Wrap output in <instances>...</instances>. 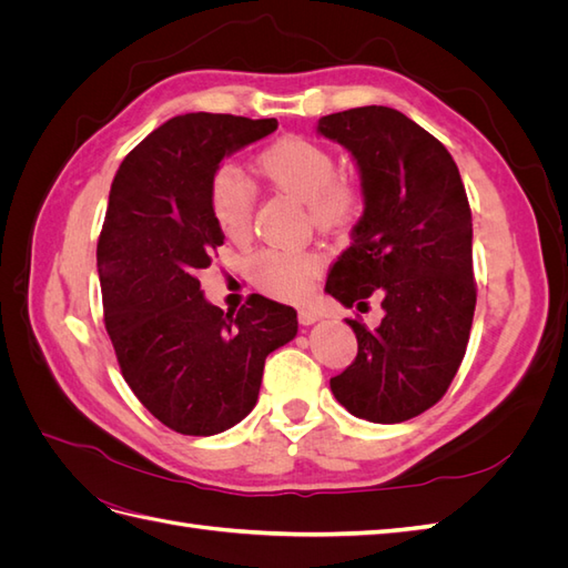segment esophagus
Returning a JSON list of instances; mask_svg holds the SVG:
<instances>
[{
  "mask_svg": "<svg viewBox=\"0 0 568 568\" xmlns=\"http://www.w3.org/2000/svg\"><path fill=\"white\" fill-rule=\"evenodd\" d=\"M320 317H322V313L317 311V307H313V305L298 307V322L301 324H315Z\"/></svg>",
  "mask_w": 568,
  "mask_h": 568,
  "instance_id": "34e87169",
  "label": "esophagus"
}]
</instances>
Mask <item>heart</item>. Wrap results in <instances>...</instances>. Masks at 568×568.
<instances>
[{"label":"heart","mask_w":568,"mask_h":568,"mask_svg":"<svg viewBox=\"0 0 568 568\" xmlns=\"http://www.w3.org/2000/svg\"><path fill=\"white\" fill-rule=\"evenodd\" d=\"M255 168L270 184L307 203L320 225H346L355 211V192L336 180V159L305 136H282L255 156ZM255 194L251 182L232 165H222L211 180V211L217 227L230 239L251 234ZM322 257L315 248H265L255 255V280L265 291L294 298L315 277Z\"/></svg>","instance_id":"b5f03b06"}]
</instances>
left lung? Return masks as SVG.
<instances>
[{"mask_svg": "<svg viewBox=\"0 0 568 568\" xmlns=\"http://www.w3.org/2000/svg\"><path fill=\"white\" fill-rule=\"evenodd\" d=\"M317 132L351 151L365 196L326 294L346 307L376 296L384 307L376 329L346 320L357 355L332 393L359 419L407 422L443 398L467 353L476 307L467 192L448 149L400 111L332 113Z\"/></svg>", "mask_w": 568, "mask_h": 568, "instance_id": "8db88e82", "label": "left lung"}]
</instances>
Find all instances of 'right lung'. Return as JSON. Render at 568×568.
<instances>
[{
  "label": "right lung",
  "mask_w": 568,
  "mask_h": 568,
  "mask_svg": "<svg viewBox=\"0 0 568 568\" xmlns=\"http://www.w3.org/2000/svg\"><path fill=\"white\" fill-rule=\"evenodd\" d=\"M274 130V118H170L128 153L111 184L97 244L106 332L132 393L184 436L242 422L265 357L298 332L294 307L255 294L225 313L196 280L225 242L211 211L220 161Z\"/></svg>",
  "instance_id": "right-lung-1"
}]
</instances>
